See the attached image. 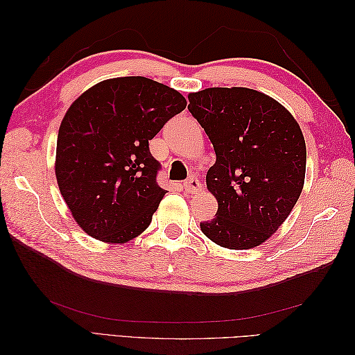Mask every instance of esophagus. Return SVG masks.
<instances>
[{
	"label": "esophagus",
	"instance_id": "1",
	"mask_svg": "<svg viewBox=\"0 0 355 355\" xmlns=\"http://www.w3.org/2000/svg\"><path fill=\"white\" fill-rule=\"evenodd\" d=\"M183 187H184V191H186V192L195 193V192L201 191V183H200V180H198V178L191 177L189 180H186V182L183 183Z\"/></svg>",
	"mask_w": 355,
	"mask_h": 355
}]
</instances>
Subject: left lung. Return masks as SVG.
I'll return each mask as SVG.
<instances>
[{
	"label": "left lung",
	"mask_w": 355,
	"mask_h": 355,
	"mask_svg": "<svg viewBox=\"0 0 355 355\" xmlns=\"http://www.w3.org/2000/svg\"><path fill=\"white\" fill-rule=\"evenodd\" d=\"M187 110L216 154L206 183L218 210L200 224L202 233L232 250L262 244L302 192L306 148L300 126L281 103L243 87L191 93Z\"/></svg>",
	"instance_id": "1"
}]
</instances>
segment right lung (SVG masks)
Listing matches in <instances>:
<instances>
[{
    "instance_id": "add662e5",
    "label": "right lung",
    "mask_w": 355,
    "mask_h": 355,
    "mask_svg": "<svg viewBox=\"0 0 355 355\" xmlns=\"http://www.w3.org/2000/svg\"><path fill=\"white\" fill-rule=\"evenodd\" d=\"M184 108L175 89L141 76L99 82L73 102L59 128L55 172L89 236L123 244L148 229L166 193L149 140Z\"/></svg>"
}]
</instances>
